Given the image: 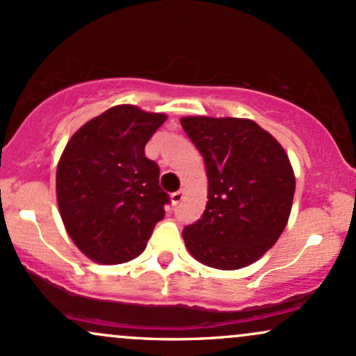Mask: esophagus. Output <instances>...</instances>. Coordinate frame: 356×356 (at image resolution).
<instances>
[{"label": "esophagus", "mask_w": 356, "mask_h": 356, "mask_svg": "<svg viewBox=\"0 0 356 356\" xmlns=\"http://www.w3.org/2000/svg\"><path fill=\"white\" fill-rule=\"evenodd\" d=\"M182 199H184V191H177L174 192V194H170V202H172V206H177Z\"/></svg>", "instance_id": "1"}]
</instances>
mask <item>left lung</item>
I'll use <instances>...</instances> for the list:
<instances>
[{
  "mask_svg": "<svg viewBox=\"0 0 356 356\" xmlns=\"http://www.w3.org/2000/svg\"><path fill=\"white\" fill-rule=\"evenodd\" d=\"M206 162L207 201L182 231L189 252L216 269L246 268L275 246L288 224L295 174L284 149L248 118L184 117Z\"/></svg>",
  "mask_w": 356,
  "mask_h": 356,
  "instance_id": "8db88e82",
  "label": "left lung"
}]
</instances>
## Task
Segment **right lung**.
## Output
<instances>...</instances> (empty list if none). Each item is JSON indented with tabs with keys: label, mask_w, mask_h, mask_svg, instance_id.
<instances>
[{
	"label": "right lung",
	"mask_w": 356,
	"mask_h": 356,
	"mask_svg": "<svg viewBox=\"0 0 356 356\" xmlns=\"http://www.w3.org/2000/svg\"><path fill=\"white\" fill-rule=\"evenodd\" d=\"M134 105H117L73 134L56 169L60 216L76 248L100 264L144 251L164 219L169 194L145 144L165 122Z\"/></svg>",
	"instance_id": "add662e5"
}]
</instances>
